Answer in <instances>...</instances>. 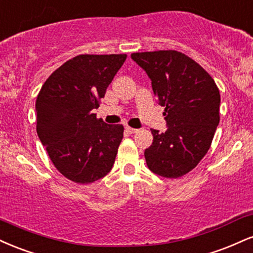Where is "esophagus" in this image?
<instances>
[{"label": "esophagus", "mask_w": 253, "mask_h": 253, "mask_svg": "<svg viewBox=\"0 0 253 253\" xmlns=\"http://www.w3.org/2000/svg\"><path fill=\"white\" fill-rule=\"evenodd\" d=\"M126 130L129 133H136V132L139 131L138 129H135V127H131V126H126Z\"/></svg>", "instance_id": "34e87169"}]
</instances>
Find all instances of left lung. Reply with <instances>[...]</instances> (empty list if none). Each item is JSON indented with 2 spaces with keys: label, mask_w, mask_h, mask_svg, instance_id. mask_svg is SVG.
I'll list each match as a JSON object with an SVG mask.
<instances>
[{
  "label": "left lung",
  "mask_w": 253,
  "mask_h": 253,
  "mask_svg": "<svg viewBox=\"0 0 253 253\" xmlns=\"http://www.w3.org/2000/svg\"><path fill=\"white\" fill-rule=\"evenodd\" d=\"M131 59L148 74L157 103L166 108L168 129L162 133L151 129L147 166L154 174L177 179L209 151L220 121V93L212 77L177 50L132 53Z\"/></svg>",
  "instance_id": "left-lung-1"
}]
</instances>
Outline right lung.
<instances>
[{"label":"right lung","instance_id":"add662e5","mask_svg":"<svg viewBox=\"0 0 253 253\" xmlns=\"http://www.w3.org/2000/svg\"><path fill=\"white\" fill-rule=\"evenodd\" d=\"M126 59L77 55L50 74L39 92L38 136L54 167L73 182H94L114 166L124 127L97 120L92 111Z\"/></svg>","mask_w":253,"mask_h":253}]
</instances>
